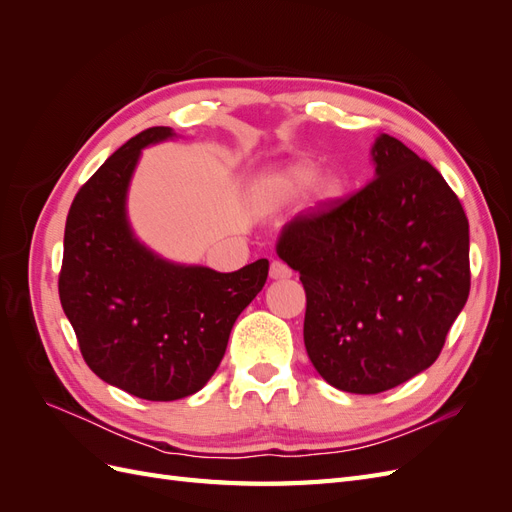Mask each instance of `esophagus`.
Listing matches in <instances>:
<instances>
[{
    "label": "esophagus",
    "mask_w": 512,
    "mask_h": 512,
    "mask_svg": "<svg viewBox=\"0 0 512 512\" xmlns=\"http://www.w3.org/2000/svg\"><path fill=\"white\" fill-rule=\"evenodd\" d=\"M269 275L273 277V280H288V277L292 275V269L288 265H284L282 260H273Z\"/></svg>",
    "instance_id": "obj_1"
}]
</instances>
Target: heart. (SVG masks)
Masks as SVG:
<instances>
[{"mask_svg": "<svg viewBox=\"0 0 512 512\" xmlns=\"http://www.w3.org/2000/svg\"><path fill=\"white\" fill-rule=\"evenodd\" d=\"M316 179H318V170L312 164L297 162L267 175L260 183V190L271 198H294L312 188ZM337 192H339V185L331 181L327 185V194H337Z\"/></svg>", "mask_w": 512, "mask_h": 512, "instance_id": "obj_1", "label": "heart"}]
</instances>
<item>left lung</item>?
<instances>
[{"label": "left lung", "mask_w": 512, "mask_h": 512, "mask_svg": "<svg viewBox=\"0 0 512 512\" xmlns=\"http://www.w3.org/2000/svg\"><path fill=\"white\" fill-rule=\"evenodd\" d=\"M371 156L374 181L294 215L277 243L305 288L309 361L356 395L427 369L470 294V228L451 185L389 134Z\"/></svg>", "instance_id": "obj_1"}]
</instances>
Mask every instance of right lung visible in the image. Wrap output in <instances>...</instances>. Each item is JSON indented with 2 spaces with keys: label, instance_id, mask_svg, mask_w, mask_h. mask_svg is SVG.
<instances>
[{
  "label": "right lung",
  "instance_id": "add662e5",
  "mask_svg": "<svg viewBox=\"0 0 512 512\" xmlns=\"http://www.w3.org/2000/svg\"><path fill=\"white\" fill-rule=\"evenodd\" d=\"M173 136L156 126L119 147L81 190L66 220L59 301L85 363L104 382L149 401L203 389L230 329L262 290L269 260L235 273L181 267L132 237L126 192L141 149Z\"/></svg>",
  "mask_w": 512,
  "mask_h": 512
}]
</instances>
